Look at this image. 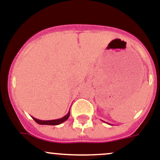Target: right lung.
<instances>
[{
	"label": "right lung",
	"instance_id": "obj_1",
	"mask_svg": "<svg viewBox=\"0 0 160 160\" xmlns=\"http://www.w3.org/2000/svg\"><path fill=\"white\" fill-rule=\"evenodd\" d=\"M70 111H69L68 114L67 115H65L64 117H62V118L59 119H56V120H49V121H42V120H38V119L35 118H32L35 120V122H37L39 125H59V124L62 123L65 121H67L68 119V118L70 117Z\"/></svg>",
	"mask_w": 160,
	"mask_h": 160
}]
</instances>
